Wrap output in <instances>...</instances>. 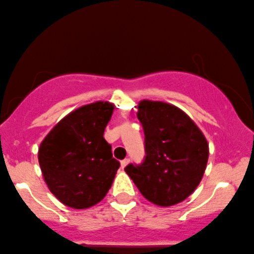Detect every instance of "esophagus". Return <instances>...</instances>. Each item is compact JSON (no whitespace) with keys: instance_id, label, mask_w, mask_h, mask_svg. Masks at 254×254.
Wrapping results in <instances>:
<instances>
[{"instance_id":"1","label":"esophagus","mask_w":254,"mask_h":254,"mask_svg":"<svg viewBox=\"0 0 254 254\" xmlns=\"http://www.w3.org/2000/svg\"><path fill=\"white\" fill-rule=\"evenodd\" d=\"M129 161H130V160H129V159H127H127H124V160H122V161H121V165H122V168L124 169L125 166H127V164H129Z\"/></svg>"}]
</instances>
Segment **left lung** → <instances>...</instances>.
<instances>
[{
    "label": "left lung",
    "instance_id": "1",
    "mask_svg": "<svg viewBox=\"0 0 254 254\" xmlns=\"http://www.w3.org/2000/svg\"><path fill=\"white\" fill-rule=\"evenodd\" d=\"M137 108L146 157L141 165L129 164L125 172L154 205L168 207L182 202L199 186L207 165L204 133L174 105L142 100Z\"/></svg>",
    "mask_w": 254,
    "mask_h": 254
}]
</instances>
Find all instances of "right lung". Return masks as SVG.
Wrapping results in <instances>:
<instances>
[{
  "label": "right lung",
  "mask_w": 254,
  "mask_h": 254,
  "mask_svg": "<svg viewBox=\"0 0 254 254\" xmlns=\"http://www.w3.org/2000/svg\"><path fill=\"white\" fill-rule=\"evenodd\" d=\"M114 105L96 101L77 108L50 130L38 149L44 182L68 207L88 208L106 196L121 164L104 132Z\"/></svg>",
  "instance_id": "right-lung-1"
}]
</instances>
